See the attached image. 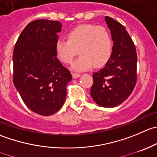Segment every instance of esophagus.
<instances>
[{"instance_id": "1", "label": "esophagus", "mask_w": 157, "mask_h": 157, "mask_svg": "<svg viewBox=\"0 0 157 157\" xmlns=\"http://www.w3.org/2000/svg\"><path fill=\"white\" fill-rule=\"evenodd\" d=\"M72 76L74 78H78L79 77H80V74H78V73H72Z\"/></svg>"}]
</instances>
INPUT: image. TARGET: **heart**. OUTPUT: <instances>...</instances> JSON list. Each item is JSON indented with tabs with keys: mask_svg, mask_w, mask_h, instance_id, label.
<instances>
[{
	"mask_svg": "<svg viewBox=\"0 0 157 157\" xmlns=\"http://www.w3.org/2000/svg\"><path fill=\"white\" fill-rule=\"evenodd\" d=\"M67 41L57 40L56 52L57 57L64 63H71L77 54L72 68L85 71L94 66L100 67L108 61L112 53V40L105 27L94 24H83L67 33Z\"/></svg>",
	"mask_w": 157,
	"mask_h": 157,
	"instance_id": "1",
	"label": "heart"
}]
</instances>
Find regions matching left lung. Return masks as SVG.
<instances>
[{
    "mask_svg": "<svg viewBox=\"0 0 157 157\" xmlns=\"http://www.w3.org/2000/svg\"><path fill=\"white\" fill-rule=\"evenodd\" d=\"M105 21L113 41L110 57L103 68L93 74V100L103 107H114L127 100L137 79L136 48L124 26L109 17Z\"/></svg>",
    "mask_w": 157,
    "mask_h": 157,
    "instance_id": "left-lung-1",
    "label": "left lung"
}]
</instances>
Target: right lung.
Wrapping results in <instances>:
<instances>
[{
  "label": "right lung",
  "instance_id": "right-lung-1",
  "mask_svg": "<svg viewBox=\"0 0 157 157\" xmlns=\"http://www.w3.org/2000/svg\"><path fill=\"white\" fill-rule=\"evenodd\" d=\"M61 23L36 20L26 26L13 49L14 86L33 112L50 116L64 103L71 72L57 57L56 43Z\"/></svg>",
  "mask_w": 157,
  "mask_h": 157
}]
</instances>
